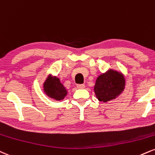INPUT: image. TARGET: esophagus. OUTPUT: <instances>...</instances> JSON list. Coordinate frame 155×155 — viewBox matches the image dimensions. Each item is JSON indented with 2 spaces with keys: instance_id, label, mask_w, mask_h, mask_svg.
Listing matches in <instances>:
<instances>
[{
  "instance_id": "obj_1",
  "label": "esophagus",
  "mask_w": 155,
  "mask_h": 155,
  "mask_svg": "<svg viewBox=\"0 0 155 155\" xmlns=\"http://www.w3.org/2000/svg\"><path fill=\"white\" fill-rule=\"evenodd\" d=\"M76 87H77L78 89H84L85 87V85L82 84H77Z\"/></svg>"
}]
</instances>
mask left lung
<instances>
[{
  "label": "left lung",
  "mask_w": 155,
  "mask_h": 155,
  "mask_svg": "<svg viewBox=\"0 0 155 155\" xmlns=\"http://www.w3.org/2000/svg\"><path fill=\"white\" fill-rule=\"evenodd\" d=\"M124 87L125 79L122 74L111 70L97 78L94 92L100 101L106 102L119 95Z\"/></svg>",
  "instance_id": "obj_1"
}]
</instances>
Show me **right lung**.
<instances>
[{"mask_svg": "<svg viewBox=\"0 0 155 155\" xmlns=\"http://www.w3.org/2000/svg\"><path fill=\"white\" fill-rule=\"evenodd\" d=\"M44 91L50 97L57 100H63L67 91L58 78L48 77L44 84Z\"/></svg>", "mask_w": 155, "mask_h": 155, "instance_id": "1", "label": "right lung"}]
</instances>
